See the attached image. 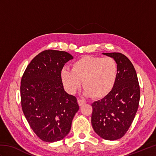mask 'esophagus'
Here are the masks:
<instances>
[{
	"instance_id": "34e87169",
	"label": "esophagus",
	"mask_w": 156,
	"mask_h": 156,
	"mask_svg": "<svg viewBox=\"0 0 156 156\" xmlns=\"http://www.w3.org/2000/svg\"><path fill=\"white\" fill-rule=\"evenodd\" d=\"M78 103L79 105V106H82V105H84L86 103V102L84 101H83V100H82V99L78 98Z\"/></svg>"
}]
</instances>
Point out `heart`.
Segmentation results:
<instances>
[{"label":"heart","instance_id":"1","mask_svg":"<svg viewBox=\"0 0 156 156\" xmlns=\"http://www.w3.org/2000/svg\"><path fill=\"white\" fill-rule=\"evenodd\" d=\"M118 76V65L111 57L86 55L72 64V69L63 68L60 77L66 90L75 94L83 81L84 94L94 98L105 97L113 90Z\"/></svg>","mask_w":156,"mask_h":156}]
</instances>
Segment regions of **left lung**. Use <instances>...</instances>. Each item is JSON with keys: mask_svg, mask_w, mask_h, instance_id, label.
I'll use <instances>...</instances> for the list:
<instances>
[{"mask_svg": "<svg viewBox=\"0 0 156 156\" xmlns=\"http://www.w3.org/2000/svg\"><path fill=\"white\" fill-rule=\"evenodd\" d=\"M118 65L113 90L92 104L91 122L96 133L107 140H117L127 133L137 111L140 88L133 65L121 53H102Z\"/></svg>", "mask_w": 156, "mask_h": 156, "instance_id": "obj_1", "label": "left lung"}]
</instances>
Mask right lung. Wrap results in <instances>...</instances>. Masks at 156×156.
Wrapping results in <instances>:
<instances>
[{
  "label": "right lung",
  "mask_w": 156,
  "mask_h": 156,
  "mask_svg": "<svg viewBox=\"0 0 156 156\" xmlns=\"http://www.w3.org/2000/svg\"><path fill=\"white\" fill-rule=\"evenodd\" d=\"M73 59L68 52L48 49L32 59L21 82V107L32 130L42 141L64 139L79 110L77 98L64 90L60 72Z\"/></svg>",
  "instance_id": "obj_1"
}]
</instances>
